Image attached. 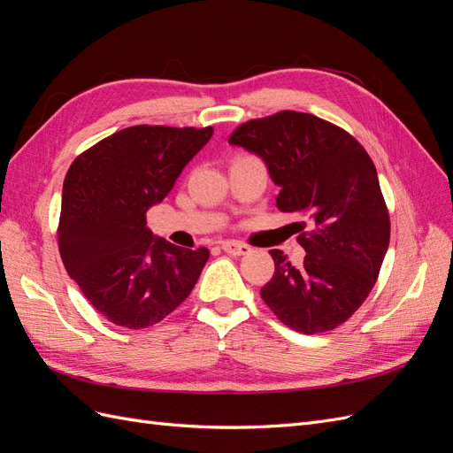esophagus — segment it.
I'll use <instances>...</instances> for the list:
<instances>
[{
	"mask_svg": "<svg viewBox=\"0 0 453 453\" xmlns=\"http://www.w3.org/2000/svg\"><path fill=\"white\" fill-rule=\"evenodd\" d=\"M221 248H223V251H225V253H228V255H236V257H240V255H248V253L251 251L250 245L240 243V242H223Z\"/></svg>",
	"mask_w": 453,
	"mask_h": 453,
	"instance_id": "1",
	"label": "esophagus"
}]
</instances>
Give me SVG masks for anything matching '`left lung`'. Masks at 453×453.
Listing matches in <instances>:
<instances>
[{
    "mask_svg": "<svg viewBox=\"0 0 453 453\" xmlns=\"http://www.w3.org/2000/svg\"><path fill=\"white\" fill-rule=\"evenodd\" d=\"M228 143L266 162L280 187V211L303 213L313 225L296 238L306 251L300 268L280 250L270 251L276 272L260 296L293 331H333L372 291L389 245V213L372 158L346 130L298 111L243 122Z\"/></svg>",
    "mask_w": 453,
    "mask_h": 453,
    "instance_id": "obj_1",
    "label": "left lung"
}]
</instances>
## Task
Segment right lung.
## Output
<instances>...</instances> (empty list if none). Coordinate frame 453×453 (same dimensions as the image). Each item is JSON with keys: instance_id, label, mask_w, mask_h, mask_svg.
I'll use <instances>...</instances> for the list:
<instances>
[{"instance_id": "right-lung-1", "label": "right lung", "mask_w": 453, "mask_h": 453, "mask_svg": "<svg viewBox=\"0 0 453 453\" xmlns=\"http://www.w3.org/2000/svg\"><path fill=\"white\" fill-rule=\"evenodd\" d=\"M211 134V127H130L87 149L67 170L60 257L107 321L127 328L155 325L196 285L210 251L157 238L145 213L168 196Z\"/></svg>"}]
</instances>
